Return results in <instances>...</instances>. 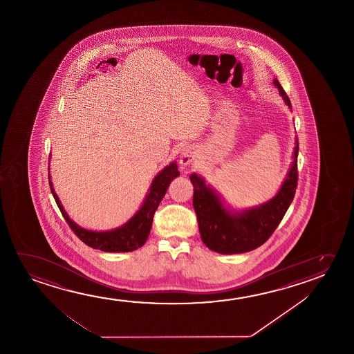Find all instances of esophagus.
Wrapping results in <instances>:
<instances>
[{"label":"esophagus","mask_w":354,"mask_h":354,"mask_svg":"<svg viewBox=\"0 0 354 354\" xmlns=\"http://www.w3.org/2000/svg\"><path fill=\"white\" fill-rule=\"evenodd\" d=\"M194 158H195V154H194V152H192L191 149H184L183 153H181V156H180V164H181L183 167L189 165V164L194 160Z\"/></svg>","instance_id":"esophagus-1"}]
</instances>
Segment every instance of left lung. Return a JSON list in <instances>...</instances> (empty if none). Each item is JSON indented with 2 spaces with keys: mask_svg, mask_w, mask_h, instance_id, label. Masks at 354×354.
Listing matches in <instances>:
<instances>
[{
  "mask_svg": "<svg viewBox=\"0 0 354 354\" xmlns=\"http://www.w3.org/2000/svg\"><path fill=\"white\" fill-rule=\"evenodd\" d=\"M283 100L292 108L287 93L274 80ZM298 152L295 141L293 163L281 190L271 201L241 213L229 212L216 192L198 175L190 176L194 185L192 205L196 212L201 239L208 249L219 254H240L266 243L281 223L295 195L298 186Z\"/></svg>",
  "mask_w": 354,
  "mask_h": 354,
  "instance_id": "1",
  "label": "left lung"
}]
</instances>
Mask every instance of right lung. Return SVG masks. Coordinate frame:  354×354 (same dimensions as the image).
Here are the masks:
<instances>
[{"mask_svg": "<svg viewBox=\"0 0 354 354\" xmlns=\"http://www.w3.org/2000/svg\"><path fill=\"white\" fill-rule=\"evenodd\" d=\"M179 174L176 163L169 164L168 167L164 168L153 180L152 185L149 189V194L143 202L140 211L122 227L113 229L109 232H92V230H87V229L78 227L67 216L64 207L61 205L59 197L55 194L53 184L50 181V175L49 185L50 189H51V194H53L55 201H56V205L60 208L61 213L65 218L66 222L70 225L72 232L84 244H87L93 249H98V250L106 251V252H127V251L136 250L146 243L148 234H149L151 228H152L154 213L157 211L159 203L165 195L171 180L176 178V176H179Z\"/></svg>", "mask_w": 354, "mask_h": 354, "instance_id": "right-lung-1", "label": "right lung"}]
</instances>
